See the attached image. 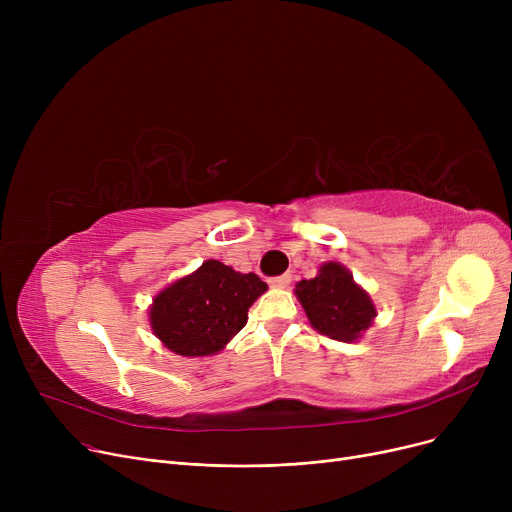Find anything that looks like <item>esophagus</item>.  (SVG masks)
Segmentation results:
<instances>
[{
    "instance_id": "obj_1",
    "label": "esophagus",
    "mask_w": 512,
    "mask_h": 512,
    "mask_svg": "<svg viewBox=\"0 0 512 512\" xmlns=\"http://www.w3.org/2000/svg\"><path fill=\"white\" fill-rule=\"evenodd\" d=\"M290 280H292V276H290V274H282V276L272 278V280H270V284H272L274 288H286V286L290 284Z\"/></svg>"
}]
</instances>
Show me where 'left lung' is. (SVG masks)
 I'll return each instance as SVG.
<instances>
[{
    "label": "left lung",
    "instance_id": "obj_1",
    "mask_svg": "<svg viewBox=\"0 0 512 512\" xmlns=\"http://www.w3.org/2000/svg\"><path fill=\"white\" fill-rule=\"evenodd\" d=\"M294 294L301 301L311 326L319 334L340 342L361 338L378 315L369 294L336 261L321 265L315 278L301 280Z\"/></svg>",
    "mask_w": 512,
    "mask_h": 512
}]
</instances>
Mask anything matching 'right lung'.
I'll return each instance as SVG.
<instances>
[{
  "label": "right lung",
  "mask_w": 512,
  "mask_h": 512,
  "mask_svg": "<svg viewBox=\"0 0 512 512\" xmlns=\"http://www.w3.org/2000/svg\"><path fill=\"white\" fill-rule=\"evenodd\" d=\"M265 290L259 276L234 272L230 265L209 259L153 299V334L176 355H213L247 326L249 307Z\"/></svg>",
  "instance_id": "1"
}]
</instances>
